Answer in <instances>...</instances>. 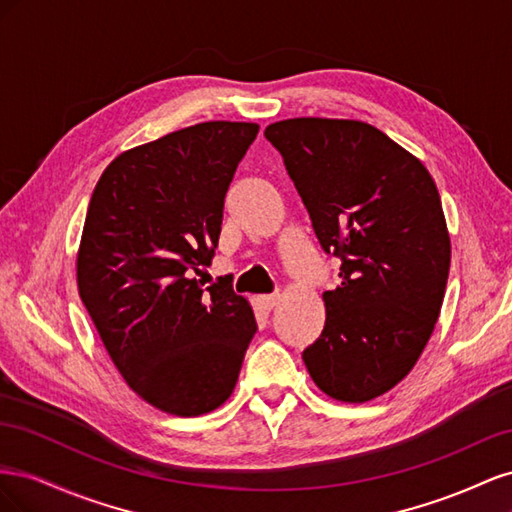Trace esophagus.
<instances>
[{
    "instance_id": "esophagus-1",
    "label": "esophagus",
    "mask_w": 512,
    "mask_h": 512,
    "mask_svg": "<svg viewBox=\"0 0 512 512\" xmlns=\"http://www.w3.org/2000/svg\"><path fill=\"white\" fill-rule=\"evenodd\" d=\"M258 301H260L262 307L273 309L277 305V301H280V294H260Z\"/></svg>"
}]
</instances>
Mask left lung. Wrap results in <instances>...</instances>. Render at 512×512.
Segmentation results:
<instances>
[{"mask_svg":"<svg viewBox=\"0 0 512 512\" xmlns=\"http://www.w3.org/2000/svg\"><path fill=\"white\" fill-rule=\"evenodd\" d=\"M265 136L322 250L342 260L305 367L329 397L363 404L410 374L440 316L451 239L438 188L412 153L363 121L299 117Z\"/></svg>","mask_w":512,"mask_h":512,"instance_id":"obj_1","label":"left lung"}]
</instances>
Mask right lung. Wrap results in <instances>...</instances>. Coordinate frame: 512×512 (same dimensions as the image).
Masks as SVG:
<instances>
[{"mask_svg":"<svg viewBox=\"0 0 512 512\" xmlns=\"http://www.w3.org/2000/svg\"><path fill=\"white\" fill-rule=\"evenodd\" d=\"M256 134L241 121L170 132L121 153L91 196L79 294L123 380L168 414L222 406L256 333L232 286L192 277L211 265L228 185Z\"/></svg>","mask_w":512,"mask_h":512,"instance_id":"right-lung-1","label":"right lung"}]
</instances>
